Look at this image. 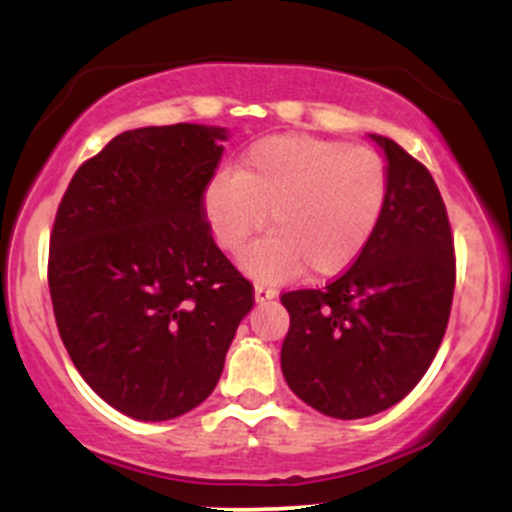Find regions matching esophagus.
<instances>
[{
  "instance_id": "34e87169",
  "label": "esophagus",
  "mask_w": 512,
  "mask_h": 512,
  "mask_svg": "<svg viewBox=\"0 0 512 512\" xmlns=\"http://www.w3.org/2000/svg\"><path fill=\"white\" fill-rule=\"evenodd\" d=\"M274 296H276V291L269 289V286H264V284H257V286H255V301H257V303L272 301Z\"/></svg>"
}]
</instances>
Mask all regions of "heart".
<instances>
[{"mask_svg": "<svg viewBox=\"0 0 512 512\" xmlns=\"http://www.w3.org/2000/svg\"><path fill=\"white\" fill-rule=\"evenodd\" d=\"M387 173L366 146L308 134L255 142L238 173H219L202 195L204 219L223 250L238 252L267 223L274 231L240 255L264 281L342 274L356 262L385 207Z\"/></svg>", "mask_w": 512, "mask_h": 512, "instance_id": "1", "label": "heart"}]
</instances>
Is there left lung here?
Masks as SVG:
<instances>
[{"instance_id": "obj_1", "label": "left lung", "mask_w": 512, "mask_h": 512, "mask_svg": "<svg viewBox=\"0 0 512 512\" xmlns=\"http://www.w3.org/2000/svg\"><path fill=\"white\" fill-rule=\"evenodd\" d=\"M387 195L356 262L325 289L281 296L291 327L286 383L332 419H366L414 390L431 366L455 291L448 211L426 166L387 137Z\"/></svg>"}]
</instances>
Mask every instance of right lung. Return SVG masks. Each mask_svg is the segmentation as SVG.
Segmentation results:
<instances>
[{"mask_svg":"<svg viewBox=\"0 0 512 512\" xmlns=\"http://www.w3.org/2000/svg\"><path fill=\"white\" fill-rule=\"evenodd\" d=\"M228 129L139 127L74 173L50 236L57 330L81 378L137 421L202 404L255 303L204 221Z\"/></svg>","mask_w":512,"mask_h":512,"instance_id":"obj_1","label":"right lung"}]
</instances>
